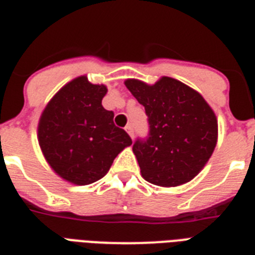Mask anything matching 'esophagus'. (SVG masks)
Here are the masks:
<instances>
[{
  "label": "esophagus",
  "mask_w": 255,
  "mask_h": 255,
  "mask_svg": "<svg viewBox=\"0 0 255 255\" xmlns=\"http://www.w3.org/2000/svg\"><path fill=\"white\" fill-rule=\"evenodd\" d=\"M125 130L128 131V134L130 135V138L134 139V129H132V125H128L125 128Z\"/></svg>",
  "instance_id": "esophagus-1"
}]
</instances>
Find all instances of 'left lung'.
I'll return each mask as SVG.
<instances>
[{"mask_svg":"<svg viewBox=\"0 0 255 255\" xmlns=\"http://www.w3.org/2000/svg\"><path fill=\"white\" fill-rule=\"evenodd\" d=\"M125 85L148 116V136L132 145L141 176L167 188L190 181L215 150V112L198 92L176 79L163 76L154 85L129 79Z\"/></svg>","mask_w":255,"mask_h":255,"instance_id":"left-lung-1","label":"left lung"}]
</instances>
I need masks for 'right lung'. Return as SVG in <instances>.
<instances>
[{
    "label": "right lung",
    "instance_id": "obj_1",
    "mask_svg": "<svg viewBox=\"0 0 255 255\" xmlns=\"http://www.w3.org/2000/svg\"><path fill=\"white\" fill-rule=\"evenodd\" d=\"M105 85L74 79L49 101L38 125V140L47 162L62 179L88 185L102 179L116 155L132 140L102 106Z\"/></svg>",
    "mask_w": 255,
    "mask_h": 255
}]
</instances>
